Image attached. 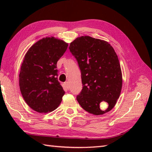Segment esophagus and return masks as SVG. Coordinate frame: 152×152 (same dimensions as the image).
I'll return each instance as SVG.
<instances>
[{
  "instance_id": "34e87169",
  "label": "esophagus",
  "mask_w": 152,
  "mask_h": 152,
  "mask_svg": "<svg viewBox=\"0 0 152 152\" xmlns=\"http://www.w3.org/2000/svg\"><path fill=\"white\" fill-rule=\"evenodd\" d=\"M64 86H65V88L68 89H69L70 88V86H69V82H66L65 83H64Z\"/></svg>"
}]
</instances>
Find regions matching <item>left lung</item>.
<instances>
[{
  "label": "left lung",
  "mask_w": 152,
  "mask_h": 152,
  "mask_svg": "<svg viewBox=\"0 0 152 152\" xmlns=\"http://www.w3.org/2000/svg\"><path fill=\"white\" fill-rule=\"evenodd\" d=\"M69 50L81 70L83 88L76 99L83 109L99 115L114 107L122 88V73L117 54L108 42L89 36L70 43ZM109 104L102 111L100 102Z\"/></svg>",
  "instance_id": "8db88e82"
}]
</instances>
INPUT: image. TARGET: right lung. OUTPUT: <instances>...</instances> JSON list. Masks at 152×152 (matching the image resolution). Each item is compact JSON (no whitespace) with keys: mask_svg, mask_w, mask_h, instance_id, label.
<instances>
[{"mask_svg":"<svg viewBox=\"0 0 152 152\" xmlns=\"http://www.w3.org/2000/svg\"><path fill=\"white\" fill-rule=\"evenodd\" d=\"M68 46L53 37L43 38L25 54L19 75V88L25 102L34 111L52 112L62 101L64 91L57 80V63Z\"/></svg>","mask_w":152,"mask_h":152,"instance_id":"right-lung-1","label":"right lung"}]
</instances>
